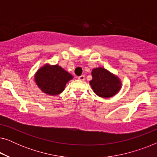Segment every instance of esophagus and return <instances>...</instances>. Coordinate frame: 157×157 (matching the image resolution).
I'll list each match as a JSON object with an SVG mask.
<instances>
[{
    "label": "esophagus",
    "instance_id": "34e87169",
    "mask_svg": "<svg viewBox=\"0 0 157 157\" xmlns=\"http://www.w3.org/2000/svg\"><path fill=\"white\" fill-rule=\"evenodd\" d=\"M78 80H80V81H84L85 76H83V75H81V76L78 77Z\"/></svg>",
    "mask_w": 157,
    "mask_h": 157
}]
</instances>
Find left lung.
<instances>
[{"label":"left lung","instance_id":"left-lung-1","mask_svg":"<svg viewBox=\"0 0 157 157\" xmlns=\"http://www.w3.org/2000/svg\"><path fill=\"white\" fill-rule=\"evenodd\" d=\"M91 75L90 84L94 93L100 97H111L121 89V83L119 78L104 68H94Z\"/></svg>","mask_w":157,"mask_h":157}]
</instances>
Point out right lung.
<instances>
[{"mask_svg":"<svg viewBox=\"0 0 157 157\" xmlns=\"http://www.w3.org/2000/svg\"><path fill=\"white\" fill-rule=\"evenodd\" d=\"M72 78V75L59 65L44 66L38 71L35 76L38 86L43 92L51 96L61 93L66 83Z\"/></svg>","mask_w":157,"mask_h":157,"instance_id":"1","label":"right lung"}]
</instances>
